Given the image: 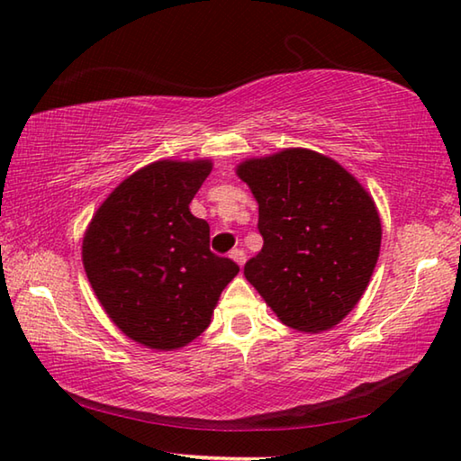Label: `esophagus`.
I'll return each instance as SVG.
<instances>
[{
    "label": "esophagus",
    "instance_id": "1",
    "mask_svg": "<svg viewBox=\"0 0 461 461\" xmlns=\"http://www.w3.org/2000/svg\"><path fill=\"white\" fill-rule=\"evenodd\" d=\"M230 258L238 264V267L241 268L244 267V262H246V254H244V249L241 248H236V249H231L230 252Z\"/></svg>",
    "mask_w": 461,
    "mask_h": 461
}]
</instances>
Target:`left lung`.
Segmentation results:
<instances>
[{"mask_svg": "<svg viewBox=\"0 0 461 461\" xmlns=\"http://www.w3.org/2000/svg\"><path fill=\"white\" fill-rule=\"evenodd\" d=\"M258 201L264 246L244 275L285 325L321 333L362 299L382 225L372 194L339 162L309 148L240 162Z\"/></svg>", "mask_w": 461, "mask_h": 461, "instance_id": "8db88e82", "label": "left lung"}]
</instances>
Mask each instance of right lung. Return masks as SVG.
Here are the masks:
<instances>
[{
	"mask_svg": "<svg viewBox=\"0 0 461 461\" xmlns=\"http://www.w3.org/2000/svg\"><path fill=\"white\" fill-rule=\"evenodd\" d=\"M213 162L156 160L115 186L83 236V267L118 330L156 352L197 339L240 267L209 249L189 203Z\"/></svg>",
	"mask_w": 461,
	"mask_h": 461,
	"instance_id": "add662e5",
	"label": "right lung"
}]
</instances>
